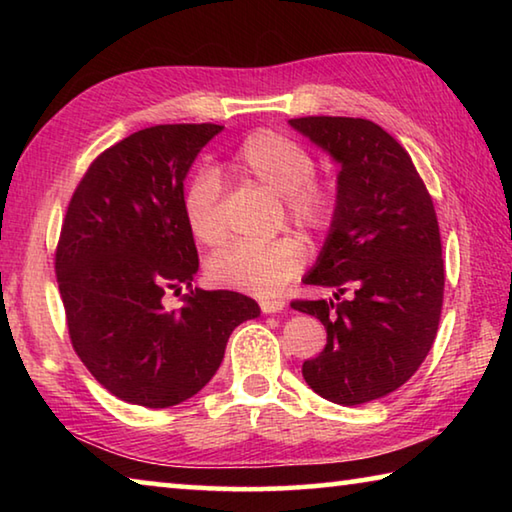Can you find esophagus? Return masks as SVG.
Instances as JSON below:
<instances>
[{"instance_id": "34e87169", "label": "esophagus", "mask_w": 512, "mask_h": 512, "mask_svg": "<svg viewBox=\"0 0 512 512\" xmlns=\"http://www.w3.org/2000/svg\"><path fill=\"white\" fill-rule=\"evenodd\" d=\"M259 307H262L264 314H277V311L284 309V300L282 298H266V300H259Z\"/></svg>"}]
</instances>
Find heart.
Segmentation results:
<instances>
[{
	"mask_svg": "<svg viewBox=\"0 0 512 512\" xmlns=\"http://www.w3.org/2000/svg\"><path fill=\"white\" fill-rule=\"evenodd\" d=\"M230 167L237 176L280 194L289 219L300 228L323 232L332 225L336 192L332 185L314 178V155L300 142L275 131H255L237 146ZM180 207L187 230L198 244H223V183L219 173L210 167L194 171L183 187ZM305 259V244L291 235L262 244L241 241L207 259V275L223 287L271 296L302 271Z\"/></svg>",
	"mask_w": 512,
	"mask_h": 512,
	"instance_id": "1",
	"label": "heart"
}]
</instances>
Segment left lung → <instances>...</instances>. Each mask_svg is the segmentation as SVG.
Here are the masks:
<instances>
[{"label": "left lung", "mask_w": 512, "mask_h": 512, "mask_svg": "<svg viewBox=\"0 0 512 512\" xmlns=\"http://www.w3.org/2000/svg\"><path fill=\"white\" fill-rule=\"evenodd\" d=\"M289 124L341 167L334 221L302 280L336 287L334 300L291 302L327 329L325 350L302 363V377L329 402L366 404L409 381L436 339L445 291L436 210L411 155L375 121Z\"/></svg>", "instance_id": "obj_1"}]
</instances>
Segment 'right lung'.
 Masks as SVG:
<instances>
[{"label": "right lung", "mask_w": 512, "mask_h": 512, "mask_svg": "<svg viewBox=\"0 0 512 512\" xmlns=\"http://www.w3.org/2000/svg\"><path fill=\"white\" fill-rule=\"evenodd\" d=\"M216 124H162L124 137L85 171L56 248L69 339L119 400L167 409L219 370L232 329L259 316L235 291L192 289L198 253L180 196ZM190 287L180 310L167 290Z\"/></svg>", "instance_id": "obj_1"}]
</instances>
